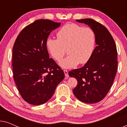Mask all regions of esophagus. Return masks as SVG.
Returning a JSON list of instances; mask_svg holds the SVG:
<instances>
[{
  "mask_svg": "<svg viewBox=\"0 0 127 127\" xmlns=\"http://www.w3.org/2000/svg\"><path fill=\"white\" fill-rule=\"evenodd\" d=\"M64 73H65V77H68L69 74H68V72H67V70H64Z\"/></svg>",
  "mask_w": 127,
  "mask_h": 127,
  "instance_id": "1",
  "label": "esophagus"
}]
</instances>
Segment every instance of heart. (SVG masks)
Returning <instances> with one entry per match:
<instances>
[{"label": "heart", "mask_w": 127, "mask_h": 127, "mask_svg": "<svg viewBox=\"0 0 127 127\" xmlns=\"http://www.w3.org/2000/svg\"><path fill=\"white\" fill-rule=\"evenodd\" d=\"M57 39L48 38L46 47L51 56L59 61L63 58L66 50L68 56L60 62L64 68H72L79 63L89 61L94 51L96 36L91 28L83 27L76 24H67L57 33Z\"/></svg>", "instance_id": "b5f03b06"}]
</instances>
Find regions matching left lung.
<instances>
[{"mask_svg":"<svg viewBox=\"0 0 127 127\" xmlns=\"http://www.w3.org/2000/svg\"><path fill=\"white\" fill-rule=\"evenodd\" d=\"M88 25L96 36V47L89 61L79 69L69 72L77 79L73 93L86 103L100 101L110 90L117 70V51L114 40L106 28L90 18L76 20Z\"/></svg>","mask_w":127,"mask_h":127,"instance_id":"8db88e82","label":"left lung"}]
</instances>
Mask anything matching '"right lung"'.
<instances>
[{
  "instance_id": "obj_1",
  "label": "right lung",
  "mask_w": 127,
  "mask_h": 127,
  "mask_svg": "<svg viewBox=\"0 0 127 127\" xmlns=\"http://www.w3.org/2000/svg\"><path fill=\"white\" fill-rule=\"evenodd\" d=\"M60 25L50 20H36L22 29L14 44V80L22 98L31 105L47 102L65 77L46 47L50 33Z\"/></svg>"
}]
</instances>
